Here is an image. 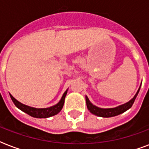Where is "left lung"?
I'll return each mask as SVG.
<instances>
[{"label":"left lung","mask_w":149,"mask_h":149,"mask_svg":"<svg viewBox=\"0 0 149 149\" xmlns=\"http://www.w3.org/2000/svg\"><path fill=\"white\" fill-rule=\"evenodd\" d=\"M141 88V85L139 86V90L134 96V97L131 99L128 102L125 103L124 104L119 105V106L116 107H111V108H101V107H98L93 105L91 101L87 96H86V107L90 111L91 113H92L94 115H97L98 117H102V118H111V117H114V116L119 115L120 113H124L128 109L132 107V106L134 104V100L136 99L137 96L139 94V91Z\"/></svg>","instance_id":"8db88e82"}]
</instances>
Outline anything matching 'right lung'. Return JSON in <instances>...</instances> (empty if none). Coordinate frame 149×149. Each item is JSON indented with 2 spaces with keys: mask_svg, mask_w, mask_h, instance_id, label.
<instances>
[{
  "mask_svg": "<svg viewBox=\"0 0 149 149\" xmlns=\"http://www.w3.org/2000/svg\"><path fill=\"white\" fill-rule=\"evenodd\" d=\"M67 91L68 89L64 92V93L62 96V97H61L60 100L57 104L53 105V106L49 107H45V108H36V107H32L23 104L22 103H21V102H19L18 100L15 99L10 93H9V94H10V97L11 100H12L13 103L21 111H22L24 113H28L29 115L31 116L33 118H47L56 115V114L60 112L61 110L63 109L64 101H65V97L66 94H67Z\"/></svg>",
  "mask_w": 149,
  "mask_h": 149,
  "instance_id": "obj_1",
  "label": "right lung"
}]
</instances>
